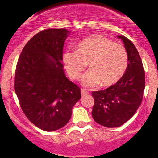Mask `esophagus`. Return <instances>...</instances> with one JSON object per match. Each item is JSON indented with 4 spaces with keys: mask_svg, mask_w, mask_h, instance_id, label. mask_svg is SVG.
Returning a JSON list of instances; mask_svg holds the SVG:
<instances>
[{
    "mask_svg": "<svg viewBox=\"0 0 158 158\" xmlns=\"http://www.w3.org/2000/svg\"><path fill=\"white\" fill-rule=\"evenodd\" d=\"M87 94H89V92H87L85 89H81V95H82V96H84V95H87Z\"/></svg>",
    "mask_w": 158,
    "mask_h": 158,
    "instance_id": "1",
    "label": "esophagus"
}]
</instances>
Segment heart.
I'll return each mask as SVG.
<instances>
[{"label": "heart", "mask_w": 158, "mask_h": 158, "mask_svg": "<svg viewBox=\"0 0 158 158\" xmlns=\"http://www.w3.org/2000/svg\"><path fill=\"white\" fill-rule=\"evenodd\" d=\"M63 62L68 75L79 79L87 63L90 69L81 82L87 87L101 83L109 87L122 79L128 65V52L123 45L102 35H94L78 44L76 50L63 52Z\"/></svg>", "instance_id": "obj_1"}]
</instances>
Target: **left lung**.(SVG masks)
<instances>
[{"label": "left lung", "instance_id": "1", "mask_svg": "<svg viewBox=\"0 0 158 158\" xmlns=\"http://www.w3.org/2000/svg\"><path fill=\"white\" fill-rule=\"evenodd\" d=\"M128 52V65L118 82L105 90L92 92L95 100L92 115L95 122L107 128L119 127L136 112L142 102L145 75L135 46L127 37L118 36Z\"/></svg>", "mask_w": 158, "mask_h": 158}]
</instances>
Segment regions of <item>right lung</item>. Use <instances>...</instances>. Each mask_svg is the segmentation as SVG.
Listing matches in <instances>:
<instances>
[{
  "instance_id": "obj_1",
  "label": "right lung",
  "mask_w": 158,
  "mask_h": 158,
  "mask_svg": "<svg viewBox=\"0 0 158 158\" xmlns=\"http://www.w3.org/2000/svg\"><path fill=\"white\" fill-rule=\"evenodd\" d=\"M71 32L47 29L23 47L16 67L14 90L21 109L37 128L52 131L64 127L80 99L79 87L63 69V49Z\"/></svg>"
}]
</instances>
